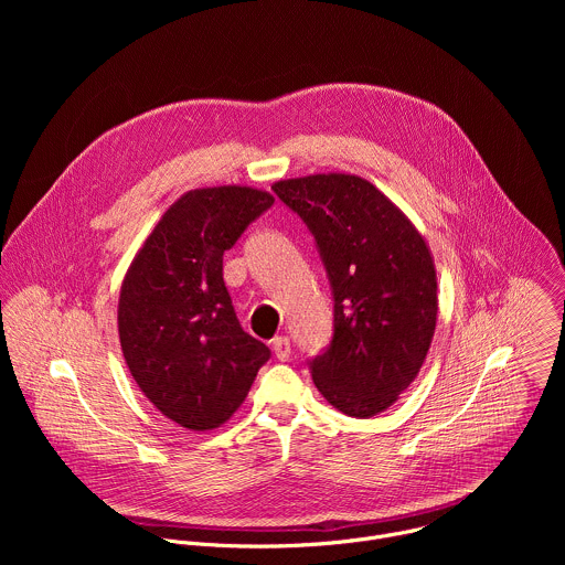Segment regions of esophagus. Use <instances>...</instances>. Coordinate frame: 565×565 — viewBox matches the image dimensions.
Listing matches in <instances>:
<instances>
[{
	"instance_id": "esophagus-1",
	"label": "esophagus",
	"mask_w": 565,
	"mask_h": 565,
	"mask_svg": "<svg viewBox=\"0 0 565 565\" xmlns=\"http://www.w3.org/2000/svg\"><path fill=\"white\" fill-rule=\"evenodd\" d=\"M273 351H275L277 360L286 362V360L290 358V340H288L286 335H277V338L273 340Z\"/></svg>"
}]
</instances>
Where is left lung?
I'll list each match as a JSON object with an SVG mask.
<instances>
[{
	"mask_svg": "<svg viewBox=\"0 0 565 565\" xmlns=\"http://www.w3.org/2000/svg\"><path fill=\"white\" fill-rule=\"evenodd\" d=\"M275 194L312 232L324 259L335 333L310 375L353 418L386 412L420 373L438 319V284L420 230L386 194L355 174L277 181Z\"/></svg>",
	"mask_w": 565,
	"mask_h": 565,
	"instance_id": "obj_1",
	"label": "left lung"
}]
</instances>
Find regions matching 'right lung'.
<instances>
[{
	"label": "right lung",
	"instance_id": "1",
	"mask_svg": "<svg viewBox=\"0 0 565 565\" xmlns=\"http://www.w3.org/2000/svg\"><path fill=\"white\" fill-rule=\"evenodd\" d=\"M275 203L248 185L196 188L153 225L120 286L118 338L131 377L183 429L227 423L270 349L241 329L223 253Z\"/></svg>",
	"mask_w": 565,
	"mask_h": 565
}]
</instances>
